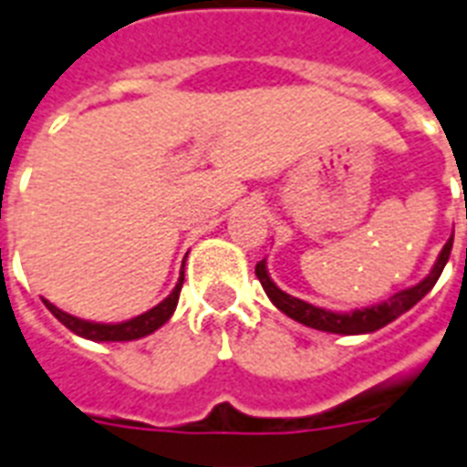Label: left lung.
Masks as SVG:
<instances>
[{
  "mask_svg": "<svg viewBox=\"0 0 467 467\" xmlns=\"http://www.w3.org/2000/svg\"><path fill=\"white\" fill-rule=\"evenodd\" d=\"M451 247H453V237L446 242V247L441 249V254L436 259L434 269H431V274H429L424 281H420V284L412 285V288H405V291L395 293L392 298H388L385 303H380V306H370L354 312H332L325 310V307L310 306L306 300L293 298V296L284 293L274 281H271L264 259L256 264L254 274L256 278H259V284L264 285L266 296L271 298V303H274L281 312H285L291 319L300 322V325L332 334H368L380 329V327L390 325L392 319H398L402 312H407L410 307L417 306V303L434 288V284L439 281V276H441L443 266L449 262Z\"/></svg>",
  "mask_w": 467,
  "mask_h": 467,
  "instance_id": "obj_1",
  "label": "left lung"
}]
</instances>
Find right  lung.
<instances>
[{
    "label": "right lung",
    "instance_id": "add662e5",
    "mask_svg": "<svg viewBox=\"0 0 467 467\" xmlns=\"http://www.w3.org/2000/svg\"><path fill=\"white\" fill-rule=\"evenodd\" d=\"M182 285H183V271L182 276H179V284L174 285V291L169 293L167 298L161 300L160 306H155L152 310L142 312L138 317L128 319V322H119V325H101V322H87V319H79V317H72L67 312L57 310L53 303H46V307L53 312L55 317L60 319L62 325L67 327L69 332L79 334L84 339H91V341H133V339H140V337H148L152 334L155 329H160L164 322H167L176 310V303H179V293H182Z\"/></svg>",
    "mask_w": 467,
    "mask_h": 467
}]
</instances>
